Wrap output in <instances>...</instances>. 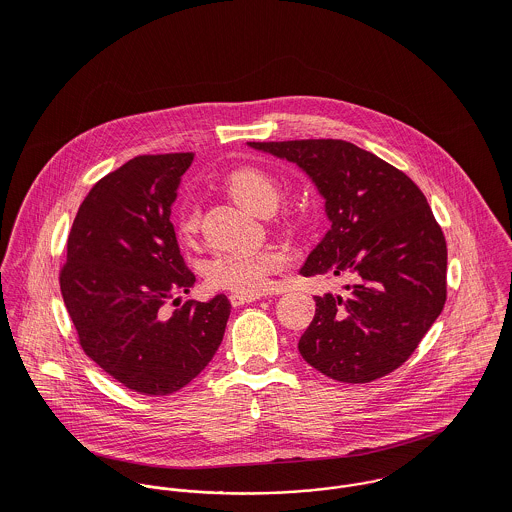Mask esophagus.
<instances>
[{
    "instance_id": "obj_1",
    "label": "esophagus",
    "mask_w": 512,
    "mask_h": 512,
    "mask_svg": "<svg viewBox=\"0 0 512 512\" xmlns=\"http://www.w3.org/2000/svg\"><path fill=\"white\" fill-rule=\"evenodd\" d=\"M260 295L258 293H252V295H242V293H232L228 295V301L232 307H238V305H244V303H252V301H258Z\"/></svg>"
}]
</instances>
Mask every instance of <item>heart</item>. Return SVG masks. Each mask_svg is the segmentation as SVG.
<instances>
[{"instance_id":"1","label":"heart","mask_w":512,"mask_h":512,"mask_svg":"<svg viewBox=\"0 0 512 512\" xmlns=\"http://www.w3.org/2000/svg\"><path fill=\"white\" fill-rule=\"evenodd\" d=\"M228 195L256 215L274 213L282 197V183L258 165H242L224 179ZM199 209L187 201L175 211V230L181 238H191L199 230ZM297 224V219H292ZM282 266V258L272 250H236L220 252L205 266L207 284L215 290L252 295L260 293L274 272Z\"/></svg>"}]
</instances>
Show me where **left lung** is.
<instances>
[{"label":"left lung","mask_w":512,"mask_h":512,"mask_svg":"<svg viewBox=\"0 0 512 512\" xmlns=\"http://www.w3.org/2000/svg\"><path fill=\"white\" fill-rule=\"evenodd\" d=\"M297 163L325 197L331 230L301 274L347 278L343 295L315 297L301 357L339 382L365 384L404 365L447 297V246L420 187L343 140L248 142Z\"/></svg>","instance_id":"1"}]
</instances>
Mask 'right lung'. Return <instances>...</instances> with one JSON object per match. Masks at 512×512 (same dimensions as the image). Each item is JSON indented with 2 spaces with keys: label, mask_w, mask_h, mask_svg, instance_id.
Instances as JSON below:
<instances>
[{
  "label": "right lung",
  "mask_w": 512,
  "mask_h": 512,
  "mask_svg": "<svg viewBox=\"0 0 512 512\" xmlns=\"http://www.w3.org/2000/svg\"><path fill=\"white\" fill-rule=\"evenodd\" d=\"M193 157L138 155L102 177L76 213L59 276L82 351L146 396L173 394L201 374L230 315L222 293L167 309L195 284L169 220Z\"/></svg>",
  "instance_id": "right-lung-1"
}]
</instances>
